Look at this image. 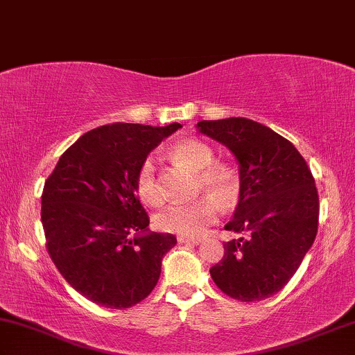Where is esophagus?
Here are the masks:
<instances>
[{"label": "esophagus", "instance_id": "esophagus-1", "mask_svg": "<svg viewBox=\"0 0 355 355\" xmlns=\"http://www.w3.org/2000/svg\"><path fill=\"white\" fill-rule=\"evenodd\" d=\"M178 243H200L199 237H186V235H178Z\"/></svg>", "mask_w": 355, "mask_h": 355}]
</instances>
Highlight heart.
I'll return each mask as SVG.
<instances>
[{
	"mask_svg": "<svg viewBox=\"0 0 355 355\" xmlns=\"http://www.w3.org/2000/svg\"><path fill=\"white\" fill-rule=\"evenodd\" d=\"M171 156L187 168L196 171V192H209L191 202L171 204L157 214L155 224L159 230L169 234L198 237L218 218V198L224 205L237 199L240 191V176L234 166L218 163L212 148L199 139H181L171 148ZM135 189L144 204L156 207L163 202L164 196L159 178L156 173V163L153 157H146L135 176Z\"/></svg>",
	"mask_w": 355,
	"mask_h": 355,
	"instance_id": "obj_1",
	"label": "heart"
}]
</instances>
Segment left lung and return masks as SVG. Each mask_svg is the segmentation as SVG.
<instances>
[{"label":"left lung","mask_w":355,"mask_h":355,"mask_svg":"<svg viewBox=\"0 0 355 355\" xmlns=\"http://www.w3.org/2000/svg\"><path fill=\"white\" fill-rule=\"evenodd\" d=\"M200 133L225 144L240 164V199L211 268L217 288L253 303L286 286L316 239L319 196L308 163L293 143L248 118L204 120Z\"/></svg>","instance_id":"obj_1"}]
</instances>
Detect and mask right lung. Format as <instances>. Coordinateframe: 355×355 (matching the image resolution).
Segmentation results:
<instances>
[{
    "label": "right lung",
    "instance_id": "obj_1",
    "mask_svg": "<svg viewBox=\"0 0 355 355\" xmlns=\"http://www.w3.org/2000/svg\"><path fill=\"white\" fill-rule=\"evenodd\" d=\"M179 123H113L82 135L42 189L46 248L73 290L103 308L125 309L156 286L171 234H143L150 217L135 189L139 164ZM137 231V238L130 234Z\"/></svg>",
    "mask_w": 355,
    "mask_h": 355
}]
</instances>
